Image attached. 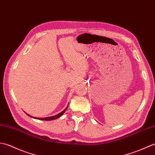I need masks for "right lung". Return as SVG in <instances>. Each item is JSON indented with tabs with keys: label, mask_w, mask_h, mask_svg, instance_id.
Instances as JSON below:
<instances>
[{
	"label": "right lung",
	"mask_w": 155,
	"mask_h": 155,
	"mask_svg": "<svg viewBox=\"0 0 155 155\" xmlns=\"http://www.w3.org/2000/svg\"><path fill=\"white\" fill-rule=\"evenodd\" d=\"M68 107H67L63 111H61V113H58V114H57V115H54V116H51V117H45V118H36V117H32V116H30V115H28L26 113L27 115H28V116H30V117H32V118H34V119H40V120H44V121H51V120H54V119H58V118H59L60 117H61V115H62L64 113H65V111H66V109H67V108H68Z\"/></svg>",
	"instance_id": "add662e5"
}]
</instances>
